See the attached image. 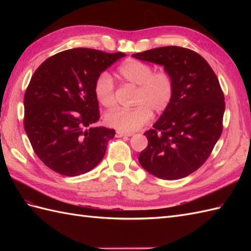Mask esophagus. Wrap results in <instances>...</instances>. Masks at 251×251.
Returning a JSON list of instances; mask_svg holds the SVG:
<instances>
[{"instance_id":"34e87169","label":"esophagus","mask_w":251,"mask_h":251,"mask_svg":"<svg viewBox=\"0 0 251 251\" xmlns=\"http://www.w3.org/2000/svg\"><path fill=\"white\" fill-rule=\"evenodd\" d=\"M132 135H134V132H125V131H122V130H116V137H123V136L130 137Z\"/></svg>"}]
</instances>
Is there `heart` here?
<instances>
[{"label":"heart","mask_w":251,"mask_h":251,"mask_svg":"<svg viewBox=\"0 0 251 251\" xmlns=\"http://www.w3.org/2000/svg\"><path fill=\"white\" fill-rule=\"evenodd\" d=\"M120 74L125 82L138 86L136 106L108 112L105 123L109 126L125 132L135 131L151 120L152 111L162 113L172 103L175 82L167 71H154V68L147 62L128 59L120 67ZM94 93L103 106L110 108L115 104V86L109 72H101L96 77Z\"/></svg>","instance_id":"b5f03b06"}]
</instances>
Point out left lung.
<instances>
[{
	"label": "left lung",
	"mask_w": 251,
	"mask_h": 251,
	"mask_svg": "<svg viewBox=\"0 0 251 251\" xmlns=\"http://www.w3.org/2000/svg\"><path fill=\"white\" fill-rule=\"evenodd\" d=\"M132 57L164 66L175 82L172 103L145 132L148 147L139 163L157 178H184L207 161L221 136L226 102L219 79L204 58L184 47H158Z\"/></svg>",
	"instance_id": "8db88e82"
}]
</instances>
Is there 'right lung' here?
Instances as JSON below:
<instances>
[{"label": "right lung", "instance_id": "right-lung-1", "mask_svg": "<svg viewBox=\"0 0 251 251\" xmlns=\"http://www.w3.org/2000/svg\"><path fill=\"white\" fill-rule=\"evenodd\" d=\"M125 56L73 49L47 58L36 69L25 94L24 126L47 167L74 177L103 158L115 130L92 127L100 117L94 84L99 73Z\"/></svg>", "mask_w": 251, "mask_h": 251}]
</instances>
